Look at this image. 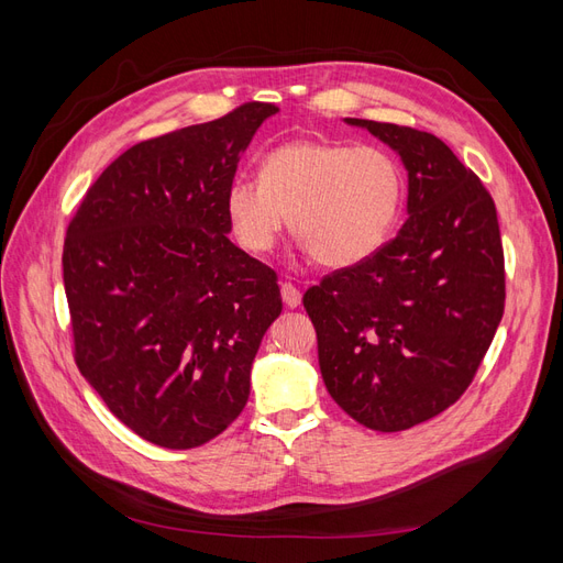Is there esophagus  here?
<instances>
[{
  "label": "esophagus",
  "instance_id": "esophagus-1",
  "mask_svg": "<svg viewBox=\"0 0 563 563\" xmlns=\"http://www.w3.org/2000/svg\"><path fill=\"white\" fill-rule=\"evenodd\" d=\"M282 300L286 308H298L300 305V291L294 286V284H282Z\"/></svg>",
  "mask_w": 563,
  "mask_h": 563
}]
</instances>
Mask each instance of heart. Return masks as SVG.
<instances>
[{"label": "heart", "instance_id": "heart-1", "mask_svg": "<svg viewBox=\"0 0 563 563\" xmlns=\"http://www.w3.org/2000/svg\"><path fill=\"white\" fill-rule=\"evenodd\" d=\"M404 201V174L380 147L338 141H291L269 150L261 178L232 180L225 211L234 240L249 253L275 249L286 225L323 267L368 261Z\"/></svg>", "mask_w": 563, "mask_h": 563}]
</instances>
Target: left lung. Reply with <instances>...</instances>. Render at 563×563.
<instances>
[{"instance_id":"8db88e82","label":"left lung","mask_w":563,"mask_h":563,"mask_svg":"<svg viewBox=\"0 0 563 563\" xmlns=\"http://www.w3.org/2000/svg\"><path fill=\"white\" fill-rule=\"evenodd\" d=\"M399 152L408 218L368 261L302 296L321 378L343 411L401 432L453 406L505 312V253L493 197L428 131L347 119Z\"/></svg>"}]
</instances>
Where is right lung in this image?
Here are the masks:
<instances>
[{
	"instance_id": "1",
	"label": "right lung",
	"mask_w": 563,
	"mask_h": 563,
	"mask_svg": "<svg viewBox=\"0 0 563 563\" xmlns=\"http://www.w3.org/2000/svg\"><path fill=\"white\" fill-rule=\"evenodd\" d=\"M275 103L122 152L67 225L63 284L75 364L162 449H197L244 411L251 364L282 312L277 272L236 249L228 187Z\"/></svg>"
}]
</instances>
